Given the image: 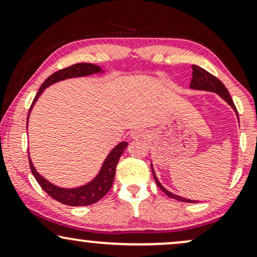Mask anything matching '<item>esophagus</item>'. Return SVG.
I'll use <instances>...</instances> for the list:
<instances>
[{
	"label": "esophagus",
	"mask_w": 257,
	"mask_h": 257,
	"mask_svg": "<svg viewBox=\"0 0 257 257\" xmlns=\"http://www.w3.org/2000/svg\"><path fill=\"white\" fill-rule=\"evenodd\" d=\"M132 139H135V140H139V139H146V133L141 129H138V131H134L132 133Z\"/></svg>",
	"instance_id": "esophagus-1"
}]
</instances>
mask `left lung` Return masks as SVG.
Segmentation results:
<instances>
[{
  "label": "left lung",
  "instance_id": "8db88e82",
  "mask_svg": "<svg viewBox=\"0 0 257 257\" xmlns=\"http://www.w3.org/2000/svg\"><path fill=\"white\" fill-rule=\"evenodd\" d=\"M192 70H193L192 79H191V84H190V87L192 88V89L214 91V93L219 94L221 98L225 100V101L228 102V105L231 106L233 110L237 112V108H235V105H234V102H233L231 95H229L228 90H227V88L225 87V84H223L222 82L220 81V79H217L216 77H215V76L211 75V73H209L208 71H205L204 69H202V67L197 66V65H192ZM237 114H238V112H237ZM151 169H152V174H153V178H155L156 184H157L158 187L161 188V190L163 191V192L166 193L168 197H170V198H173V199L180 200V202L196 203V202H194V200L182 198V197L176 196V194H174L172 192H169V191H168V190H166V188H164L163 186L161 185V182L158 181V179H157V176H156L155 170H153L152 166H151Z\"/></svg>",
  "mask_w": 257,
  "mask_h": 257
}]
</instances>
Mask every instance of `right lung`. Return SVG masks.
<instances>
[{
    "label": "right lung",
    "instance_id": "obj_1",
    "mask_svg": "<svg viewBox=\"0 0 257 257\" xmlns=\"http://www.w3.org/2000/svg\"><path fill=\"white\" fill-rule=\"evenodd\" d=\"M101 72V67L96 66V65L89 64V63H79L71 65L69 67H65V69L59 70V71L54 72L53 75L49 76L46 81L43 82L42 85L38 89L36 96H35L34 101H32L31 107L34 106L38 96L42 94V91L46 89L48 85L53 83H57L59 81H63L66 78H72V77H82V76H88L91 73H98ZM31 110V108H30ZM30 112V111H29ZM128 146V143H120L114 147L112 151L108 153L107 158L105 159L104 164H102L101 170L98 174L95 179L93 181H90L89 184L81 186L77 188H61L58 186H54L51 182L47 181L46 179H43L36 172L34 166H32L30 157H29V163H30V169L31 173L34 174L36 181L40 184L41 187L43 188V191L46 193H48L53 199L58 200V202L63 203L65 205H71V206H81V205H90L94 203L99 202L106 193L110 191L112 184H113L114 174H116V167L118 163L119 157L122 156V153L124 152V150Z\"/></svg>",
    "mask_w": 257,
    "mask_h": 257
}]
</instances>
